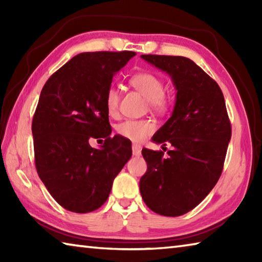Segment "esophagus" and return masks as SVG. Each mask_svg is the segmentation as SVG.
<instances>
[{
    "instance_id": "obj_1",
    "label": "esophagus",
    "mask_w": 262,
    "mask_h": 262,
    "mask_svg": "<svg viewBox=\"0 0 262 262\" xmlns=\"http://www.w3.org/2000/svg\"><path fill=\"white\" fill-rule=\"evenodd\" d=\"M132 150H133V156H136V157H139V156H141V151H142V147L140 144H136V143H134L133 144V147H132Z\"/></svg>"
}]
</instances>
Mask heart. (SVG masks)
<instances>
[{
  "label": "heart",
  "instance_id": "obj_1",
  "mask_svg": "<svg viewBox=\"0 0 262 262\" xmlns=\"http://www.w3.org/2000/svg\"><path fill=\"white\" fill-rule=\"evenodd\" d=\"M130 84L142 96L147 98L149 106L155 111L163 112L168 107L170 99L164 94L163 79L156 74L150 72L135 74L130 78ZM119 100H120L119 89L115 86L108 88L106 92L105 103L110 115L118 113ZM154 129L155 125L149 120H125L115 126V130L119 135L134 142L143 141Z\"/></svg>",
  "mask_w": 262,
  "mask_h": 262
}]
</instances>
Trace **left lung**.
<instances>
[{
  "label": "left lung",
  "mask_w": 262,
  "mask_h": 262,
  "mask_svg": "<svg viewBox=\"0 0 262 262\" xmlns=\"http://www.w3.org/2000/svg\"><path fill=\"white\" fill-rule=\"evenodd\" d=\"M165 72L177 90L171 118L155 133L163 151L142 149L147 172L140 179L142 199L150 209L176 217L194 209L219 181L231 139L227 107L214 79L184 56L141 55Z\"/></svg>",
  "instance_id": "left-lung-1"
}]
</instances>
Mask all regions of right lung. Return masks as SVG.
Returning a JSON list of instances; mask_svg holds the SVG:
<instances>
[{
  "label": "right lung",
  "instance_id": "right-lung-1",
  "mask_svg": "<svg viewBox=\"0 0 262 262\" xmlns=\"http://www.w3.org/2000/svg\"><path fill=\"white\" fill-rule=\"evenodd\" d=\"M135 52L81 53L43 85L32 120L39 178L64 209L84 214L107 200L112 184L132 157V143L111 137L105 97L113 76ZM90 138H105L98 149Z\"/></svg>",
  "mask_w": 262,
  "mask_h": 262
}]
</instances>
